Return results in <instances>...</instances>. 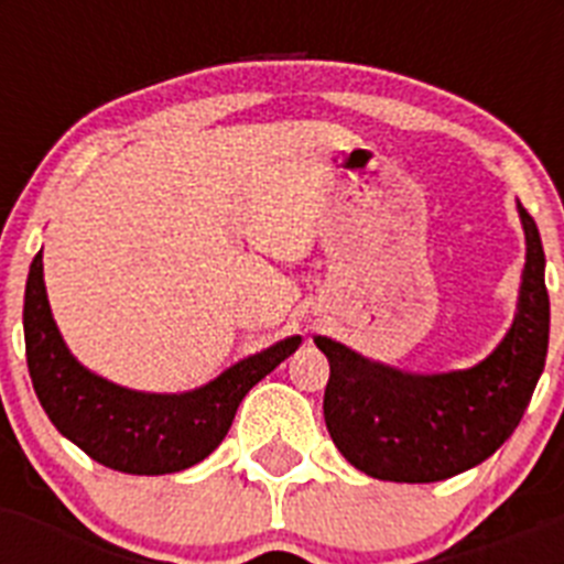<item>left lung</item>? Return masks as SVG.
<instances>
[{
    "label": "left lung",
    "instance_id": "8db88e82",
    "mask_svg": "<svg viewBox=\"0 0 564 564\" xmlns=\"http://www.w3.org/2000/svg\"><path fill=\"white\" fill-rule=\"evenodd\" d=\"M520 220L528 248L514 325L471 370L412 376L313 338L330 361L327 432L358 471L390 482L446 480L495 455L517 430L545 367L551 325L540 231L522 206Z\"/></svg>",
    "mask_w": 564,
    "mask_h": 564
}]
</instances>
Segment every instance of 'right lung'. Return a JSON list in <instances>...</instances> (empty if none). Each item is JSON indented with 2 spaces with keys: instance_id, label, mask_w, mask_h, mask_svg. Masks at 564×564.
I'll return each mask as SVG.
<instances>
[{
  "instance_id": "add662e5",
  "label": "right lung",
  "mask_w": 564,
  "mask_h": 564,
  "mask_svg": "<svg viewBox=\"0 0 564 564\" xmlns=\"http://www.w3.org/2000/svg\"><path fill=\"white\" fill-rule=\"evenodd\" d=\"M302 338L291 336L234 364L212 383L183 395H149L93 376L69 356L47 305L42 251L24 291V350L39 403L64 437L101 466L123 475H172L200 463L231 430L239 401Z\"/></svg>"
}]
</instances>
